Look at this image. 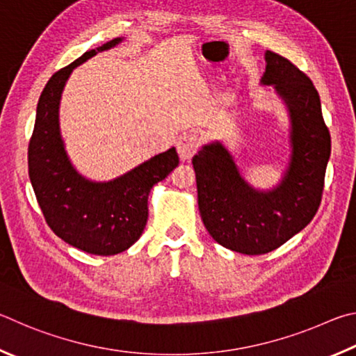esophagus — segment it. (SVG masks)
Returning a JSON list of instances; mask_svg holds the SVG:
<instances>
[{
    "mask_svg": "<svg viewBox=\"0 0 356 356\" xmlns=\"http://www.w3.org/2000/svg\"><path fill=\"white\" fill-rule=\"evenodd\" d=\"M200 143H202V139L197 133H192V131L191 133H184L181 137H179L177 143L179 159L189 161L192 156L197 153V149L200 148Z\"/></svg>",
    "mask_w": 356,
    "mask_h": 356,
    "instance_id": "34e87169",
    "label": "esophagus"
}]
</instances>
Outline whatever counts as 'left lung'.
Masks as SVG:
<instances>
[{
	"mask_svg": "<svg viewBox=\"0 0 356 356\" xmlns=\"http://www.w3.org/2000/svg\"><path fill=\"white\" fill-rule=\"evenodd\" d=\"M261 84L275 89L291 122V154L282 181L269 191L253 188L219 140L192 158L204 227L220 245L244 254L275 250L313 220L332 153L319 93L307 74L283 56L266 51Z\"/></svg>",
	"mask_w": 356,
	"mask_h": 356,
	"instance_id": "obj_1",
	"label": "left lung"
}]
</instances>
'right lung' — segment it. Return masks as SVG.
I'll use <instances>...</instances> for the list:
<instances>
[{
  "mask_svg": "<svg viewBox=\"0 0 356 356\" xmlns=\"http://www.w3.org/2000/svg\"><path fill=\"white\" fill-rule=\"evenodd\" d=\"M122 40L117 37L89 49L49 78L37 103L28 148L29 179L48 227L67 244L102 257L128 250L140 238L148 219L149 191L179 162L172 147L111 181H92L68 158L59 127V104L67 79L83 62Z\"/></svg>",
  "mask_w": 356,
  "mask_h": 356,
  "instance_id": "obj_1",
  "label": "right lung"
}]
</instances>
